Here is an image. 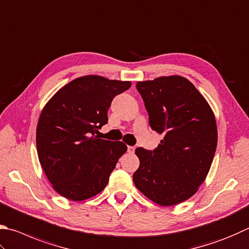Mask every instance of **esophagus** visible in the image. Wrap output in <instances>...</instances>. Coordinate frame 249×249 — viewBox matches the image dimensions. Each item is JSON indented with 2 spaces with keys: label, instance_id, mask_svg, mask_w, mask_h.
I'll list each match as a JSON object with an SVG mask.
<instances>
[{
  "label": "esophagus",
  "instance_id": "1",
  "mask_svg": "<svg viewBox=\"0 0 249 249\" xmlns=\"http://www.w3.org/2000/svg\"><path fill=\"white\" fill-rule=\"evenodd\" d=\"M135 151V148L133 146H128V153L129 154H133Z\"/></svg>",
  "mask_w": 249,
  "mask_h": 249
}]
</instances>
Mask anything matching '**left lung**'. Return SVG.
Masks as SVG:
<instances>
[{"instance_id":"obj_1","label":"left lung","mask_w":249,"mask_h":249,"mask_svg":"<svg viewBox=\"0 0 249 249\" xmlns=\"http://www.w3.org/2000/svg\"><path fill=\"white\" fill-rule=\"evenodd\" d=\"M137 89L149 124L163 139L154 151L135 149L140 167L133 173V182L154 203L180 204L198 191L212 167L218 142L214 114L184 77L139 81Z\"/></svg>"}]
</instances>
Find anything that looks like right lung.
Returning <instances> with one entry per match:
<instances>
[{
	"mask_svg": "<svg viewBox=\"0 0 249 249\" xmlns=\"http://www.w3.org/2000/svg\"><path fill=\"white\" fill-rule=\"evenodd\" d=\"M130 87V81L88 74L59 89L42 109L37 157L53 189L65 198L86 200L106 187L126 145L95 134L108 121L112 98Z\"/></svg>",
	"mask_w": 249,
	"mask_h": 249,
	"instance_id": "obj_1",
	"label": "right lung"
}]
</instances>
